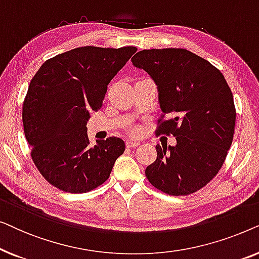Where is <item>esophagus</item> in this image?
I'll list each match as a JSON object with an SVG mask.
<instances>
[{
    "mask_svg": "<svg viewBox=\"0 0 259 259\" xmlns=\"http://www.w3.org/2000/svg\"><path fill=\"white\" fill-rule=\"evenodd\" d=\"M140 145V141L138 140H133V139H128L126 140V146L128 148H134V147H138Z\"/></svg>",
    "mask_w": 259,
    "mask_h": 259,
    "instance_id": "esophagus-1",
    "label": "esophagus"
}]
</instances>
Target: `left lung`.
<instances>
[{
  "label": "left lung",
  "mask_w": 259,
  "mask_h": 259,
  "mask_svg": "<svg viewBox=\"0 0 259 259\" xmlns=\"http://www.w3.org/2000/svg\"><path fill=\"white\" fill-rule=\"evenodd\" d=\"M132 63L154 81L161 112L171 116L159 120L157 132L177 140L175 146H155L157 159L145 175L171 196L196 192L217 175L232 144L236 109L231 90L214 66L186 49H144Z\"/></svg>",
  "instance_id": "8db88e82"
}]
</instances>
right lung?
<instances>
[{
	"instance_id": "right-lung-1",
	"label": "right lung",
	"mask_w": 259,
	"mask_h": 259,
	"mask_svg": "<svg viewBox=\"0 0 259 259\" xmlns=\"http://www.w3.org/2000/svg\"><path fill=\"white\" fill-rule=\"evenodd\" d=\"M136 52L79 47L47 60L30 81L22 109L24 134L34 164L53 186L83 193L108 179L125 141L109 137L91 146L87 122Z\"/></svg>"
}]
</instances>
